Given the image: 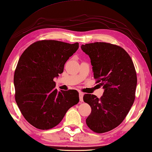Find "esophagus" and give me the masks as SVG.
<instances>
[{
  "label": "esophagus",
  "mask_w": 152,
  "mask_h": 152,
  "mask_svg": "<svg viewBox=\"0 0 152 152\" xmlns=\"http://www.w3.org/2000/svg\"><path fill=\"white\" fill-rule=\"evenodd\" d=\"M79 100L81 102H83V93L79 92Z\"/></svg>",
  "instance_id": "34e87169"
}]
</instances>
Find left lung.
Returning <instances> with one entry per match:
<instances>
[{"label":"left lung","mask_w":152,"mask_h":152,"mask_svg":"<svg viewBox=\"0 0 152 152\" xmlns=\"http://www.w3.org/2000/svg\"><path fill=\"white\" fill-rule=\"evenodd\" d=\"M81 47L89 56L96 83L105 90L100 98L84 95L83 101L91 108L86 124L97 134L107 132L121 124L134 102L137 75L134 63L118 45L96 42Z\"/></svg>","instance_id":"obj_1"}]
</instances>
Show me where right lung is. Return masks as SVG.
<instances>
[{
  "mask_svg": "<svg viewBox=\"0 0 152 152\" xmlns=\"http://www.w3.org/2000/svg\"><path fill=\"white\" fill-rule=\"evenodd\" d=\"M78 48V42L42 40L21 55L14 75L15 101L24 118L36 128L57 126L69 109L78 103L77 91H58L53 81Z\"/></svg>",
  "mask_w": 152,
  "mask_h": 152,
  "instance_id": "add662e5",
  "label": "right lung"
}]
</instances>
